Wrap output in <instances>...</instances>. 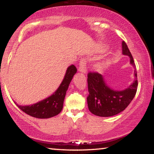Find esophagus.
<instances>
[{"label":"esophagus","instance_id":"esophagus-1","mask_svg":"<svg viewBox=\"0 0 154 154\" xmlns=\"http://www.w3.org/2000/svg\"><path fill=\"white\" fill-rule=\"evenodd\" d=\"M79 71L81 73H86V60L85 59H82L80 62V66L79 68Z\"/></svg>","mask_w":154,"mask_h":154}]
</instances>
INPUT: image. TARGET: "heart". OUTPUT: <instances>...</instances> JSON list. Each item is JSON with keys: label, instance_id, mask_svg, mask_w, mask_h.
Returning <instances> with one entry per match:
<instances>
[{"label": "heart", "instance_id": "1", "mask_svg": "<svg viewBox=\"0 0 154 154\" xmlns=\"http://www.w3.org/2000/svg\"><path fill=\"white\" fill-rule=\"evenodd\" d=\"M99 68H100V69H102V66H99Z\"/></svg>", "mask_w": 154, "mask_h": 154}]
</instances>
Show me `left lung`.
Wrapping results in <instances>:
<instances>
[{
  "label": "left lung",
  "instance_id": "obj_1",
  "mask_svg": "<svg viewBox=\"0 0 154 154\" xmlns=\"http://www.w3.org/2000/svg\"><path fill=\"white\" fill-rule=\"evenodd\" d=\"M122 54L129 57L130 64L134 69V81L124 90L113 89L100 73H88L89 96L87 98V102L88 109L94 115L100 117H110L116 115L125 110L135 96L138 85L136 66L127 44L124 41L122 42Z\"/></svg>",
  "mask_w": 154,
  "mask_h": 154
}]
</instances>
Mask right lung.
Returning a JSON list of instances; mask_svg holds the SVG:
<instances>
[{
    "instance_id": "1",
    "label": "right lung",
    "mask_w": 154,
    "mask_h": 154,
    "mask_svg": "<svg viewBox=\"0 0 154 154\" xmlns=\"http://www.w3.org/2000/svg\"><path fill=\"white\" fill-rule=\"evenodd\" d=\"M76 71L74 65H70L67 68L64 79L59 88L48 97L33 104L22 106L15 103L16 105L26 114L37 119H49L58 115L62 110L66 91Z\"/></svg>"
}]
</instances>
